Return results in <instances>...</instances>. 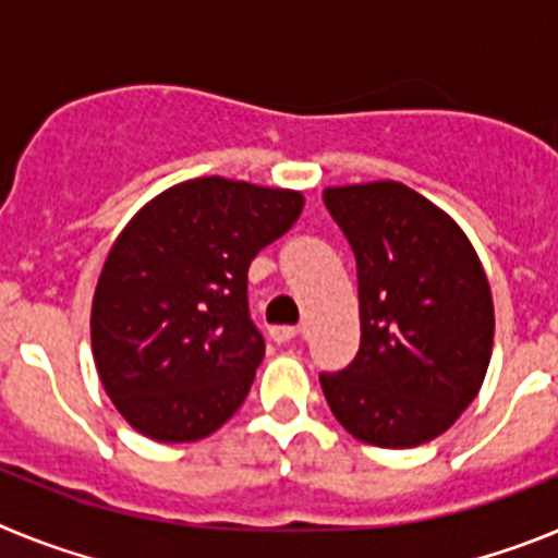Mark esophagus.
<instances>
[{
  "label": "esophagus",
  "instance_id": "esophagus-1",
  "mask_svg": "<svg viewBox=\"0 0 558 558\" xmlns=\"http://www.w3.org/2000/svg\"><path fill=\"white\" fill-rule=\"evenodd\" d=\"M302 335V329L299 327H274L270 329V338L276 340V343H290V340H295Z\"/></svg>",
  "mask_w": 558,
  "mask_h": 558
}]
</instances>
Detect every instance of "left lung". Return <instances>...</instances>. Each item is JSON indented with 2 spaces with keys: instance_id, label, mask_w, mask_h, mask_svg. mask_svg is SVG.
<instances>
[{
  "instance_id": "1",
  "label": "left lung",
  "mask_w": 558,
  "mask_h": 558,
  "mask_svg": "<svg viewBox=\"0 0 558 558\" xmlns=\"http://www.w3.org/2000/svg\"><path fill=\"white\" fill-rule=\"evenodd\" d=\"M357 259L360 349L322 374L329 411L386 450L433 441L477 397L495 343L489 279L461 226L399 181L329 186Z\"/></svg>"
}]
</instances>
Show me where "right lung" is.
I'll use <instances>...</instances> for the list:
<instances>
[{
    "mask_svg": "<svg viewBox=\"0 0 558 558\" xmlns=\"http://www.w3.org/2000/svg\"><path fill=\"white\" fill-rule=\"evenodd\" d=\"M302 209V192L209 175L165 190L122 229L97 279L92 352L133 430L198 441L243 405L265 357L248 265Z\"/></svg>",
    "mask_w": 558,
    "mask_h": 558,
    "instance_id": "obj_1",
    "label": "right lung"
}]
</instances>
